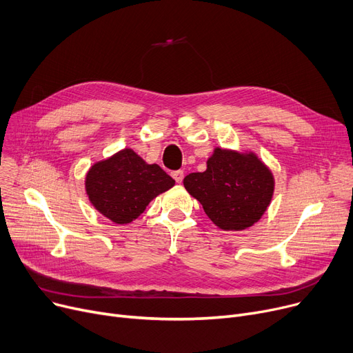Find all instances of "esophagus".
<instances>
[{
  "label": "esophagus",
  "mask_w": 353,
  "mask_h": 353,
  "mask_svg": "<svg viewBox=\"0 0 353 353\" xmlns=\"http://www.w3.org/2000/svg\"><path fill=\"white\" fill-rule=\"evenodd\" d=\"M173 179L176 180V183H181L183 181V177H184V173L183 170H177V172H173Z\"/></svg>",
  "instance_id": "esophagus-1"
}]
</instances>
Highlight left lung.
<instances>
[{
  "label": "left lung",
  "instance_id": "obj_1",
  "mask_svg": "<svg viewBox=\"0 0 353 353\" xmlns=\"http://www.w3.org/2000/svg\"><path fill=\"white\" fill-rule=\"evenodd\" d=\"M205 213L221 230H245L259 221L270 205L274 179L254 153L216 147L203 173L183 180Z\"/></svg>",
  "mask_w": 353,
  "mask_h": 353
}]
</instances>
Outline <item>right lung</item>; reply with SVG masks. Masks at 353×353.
Returning <instances> with one entry per match:
<instances>
[{
  "instance_id": "1",
  "label": "right lung",
  "mask_w": 353,
  "mask_h": 353,
  "mask_svg": "<svg viewBox=\"0 0 353 353\" xmlns=\"http://www.w3.org/2000/svg\"><path fill=\"white\" fill-rule=\"evenodd\" d=\"M174 186L160 165L147 164L132 148H123L90 167L85 192L103 216L117 225L136 220L153 199Z\"/></svg>"
}]
</instances>
